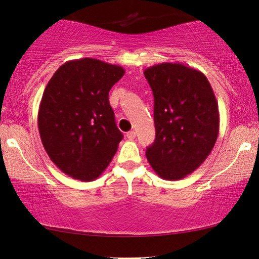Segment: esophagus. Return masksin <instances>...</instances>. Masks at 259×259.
<instances>
[{"label": "esophagus", "instance_id": "34e87169", "mask_svg": "<svg viewBox=\"0 0 259 259\" xmlns=\"http://www.w3.org/2000/svg\"><path fill=\"white\" fill-rule=\"evenodd\" d=\"M126 137H128L129 140H134V138L136 137V133H135L134 130H131L129 133H126Z\"/></svg>", "mask_w": 259, "mask_h": 259}]
</instances>
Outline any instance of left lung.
Instances as JSON below:
<instances>
[{"mask_svg":"<svg viewBox=\"0 0 259 259\" xmlns=\"http://www.w3.org/2000/svg\"><path fill=\"white\" fill-rule=\"evenodd\" d=\"M154 94L155 142L145 151L163 180H182L202 165L220 133V112L205 75L177 62L144 70Z\"/></svg>","mask_w":259,"mask_h":259,"instance_id":"1","label":"left lung"}]
</instances>
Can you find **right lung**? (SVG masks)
<instances>
[{"mask_svg":"<svg viewBox=\"0 0 259 259\" xmlns=\"http://www.w3.org/2000/svg\"><path fill=\"white\" fill-rule=\"evenodd\" d=\"M125 70L96 58L65 62L47 84L37 123L43 147L62 172L96 180L107 169L123 135L109 92Z\"/></svg>","mask_w":259,"mask_h":259,"instance_id":"add662e5","label":"right lung"}]
</instances>
